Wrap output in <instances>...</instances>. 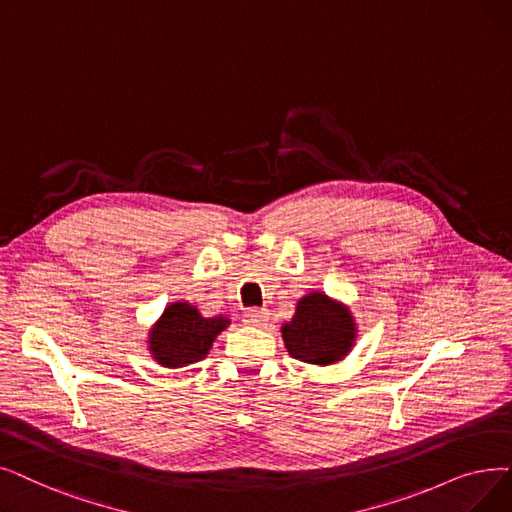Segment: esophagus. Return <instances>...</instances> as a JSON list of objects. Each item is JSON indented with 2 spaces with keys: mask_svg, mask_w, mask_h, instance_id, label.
<instances>
[{
  "mask_svg": "<svg viewBox=\"0 0 512 512\" xmlns=\"http://www.w3.org/2000/svg\"><path fill=\"white\" fill-rule=\"evenodd\" d=\"M242 322L249 324V326H263L268 322V311L265 309H247L242 314Z\"/></svg>",
  "mask_w": 512,
  "mask_h": 512,
  "instance_id": "esophagus-1",
  "label": "esophagus"
}]
</instances>
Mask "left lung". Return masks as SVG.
Wrapping results in <instances>:
<instances>
[{
  "label": "left lung",
  "mask_w": 512,
  "mask_h": 512,
  "mask_svg": "<svg viewBox=\"0 0 512 512\" xmlns=\"http://www.w3.org/2000/svg\"><path fill=\"white\" fill-rule=\"evenodd\" d=\"M282 339L295 360L328 366L349 353L355 322L345 305L324 293H309L297 303L293 320L282 326Z\"/></svg>",
  "instance_id": "left-lung-1"
}]
</instances>
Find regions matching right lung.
I'll return each mask as SVG.
<instances>
[{"mask_svg":"<svg viewBox=\"0 0 512 512\" xmlns=\"http://www.w3.org/2000/svg\"><path fill=\"white\" fill-rule=\"evenodd\" d=\"M230 324L228 318H203L190 303H171L150 330L152 358L167 368H182L203 360L215 337Z\"/></svg>","mask_w":512,"mask_h":512,"instance_id":"1","label":"right lung"}]
</instances>
